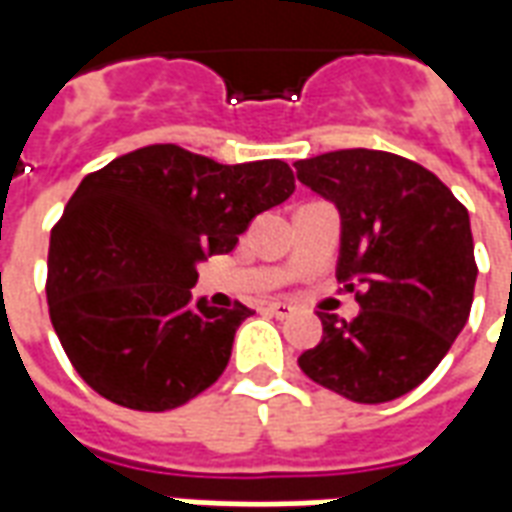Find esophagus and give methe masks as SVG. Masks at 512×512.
Here are the masks:
<instances>
[{"label": "esophagus", "instance_id": "obj_1", "mask_svg": "<svg viewBox=\"0 0 512 512\" xmlns=\"http://www.w3.org/2000/svg\"><path fill=\"white\" fill-rule=\"evenodd\" d=\"M268 312H271V315H274V318H279V321H285V318H293V307H290V304H282V301H274V304H268L266 307Z\"/></svg>", "mask_w": 512, "mask_h": 512}]
</instances>
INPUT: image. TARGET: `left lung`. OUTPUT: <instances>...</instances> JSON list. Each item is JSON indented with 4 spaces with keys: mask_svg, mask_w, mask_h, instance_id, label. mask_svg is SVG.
I'll return each instance as SVG.
<instances>
[{
    "mask_svg": "<svg viewBox=\"0 0 512 512\" xmlns=\"http://www.w3.org/2000/svg\"><path fill=\"white\" fill-rule=\"evenodd\" d=\"M293 167L337 205V279L359 288L362 304L354 321L318 312L323 340L299 367L354 403L406 395L469 321L477 279L469 211L430 169L386 150H334Z\"/></svg>",
    "mask_w": 512,
    "mask_h": 512,
    "instance_id": "8db88e82",
    "label": "left lung"
}]
</instances>
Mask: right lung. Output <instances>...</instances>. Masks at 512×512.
Instances as JSON below:
<instances>
[{"label": "right lung", "instance_id": "right-lung-1", "mask_svg": "<svg viewBox=\"0 0 512 512\" xmlns=\"http://www.w3.org/2000/svg\"><path fill=\"white\" fill-rule=\"evenodd\" d=\"M296 189L279 161L219 164L147 145L90 172L54 224L51 326L84 384L117 406L169 411L230 362L241 301L191 299L197 263L227 255L257 213Z\"/></svg>", "mask_w": 512, "mask_h": 512}]
</instances>
